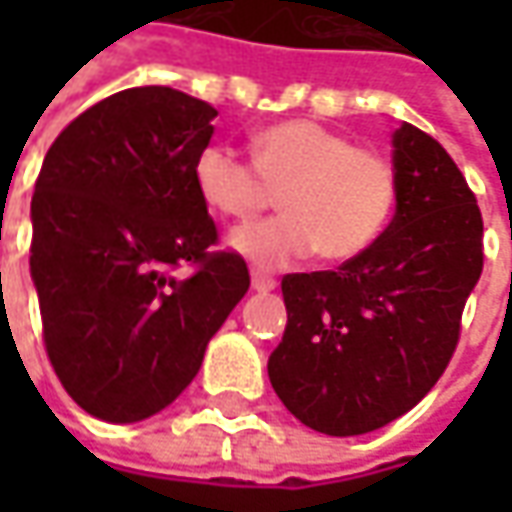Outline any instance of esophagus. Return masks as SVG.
<instances>
[{"label":"esophagus","instance_id":"34e87169","mask_svg":"<svg viewBox=\"0 0 512 512\" xmlns=\"http://www.w3.org/2000/svg\"><path fill=\"white\" fill-rule=\"evenodd\" d=\"M250 282H253V290H259V293H267V290H273V287H276V279H273V276H267V273H262V270H253Z\"/></svg>","mask_w":512,"mask_h":512}]
</instances>
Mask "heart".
Listing matches in <instances>:
<instances>
[{"label": "heart", "mask_w": 512, "mask_h": 512, "mask_svg": "<svg viewBox=\"0 0 512 512\" xmlns=\"http://www.w3.org/2000/svg\"><path fill=\"white\" fill-rule=\"evenodd\" d=\"M193 185L227 219H253L279 190L282 216L230 236V245L262 267L290 265L313 250L327 262L353 259L382 236L396 207L390 159L310 119L259 130L253 162L222 142L205 145L193 159Z\"/></svg>", "instance_id": "heart-1"}]
</instances>
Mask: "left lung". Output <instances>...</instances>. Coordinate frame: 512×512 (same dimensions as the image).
Here are the masks:
<instances>
[{
	"label": "left lung",
	"mask_w": 512,
	"mask_h": 512,
	"mask_svg": "<svg viewBox=\"0 0 512 512\" xmlns=\"http://www.w3.org/2000/svg\"><path fill=\"white\" fill-rule=\"evenodd\" d=\"M396 216L336 270L287 273V327L270 353L276 396L327 436L379 430L422 402L450 364L482 276V210L450 153L393 133Z\"/></svg>",
	"instance_id": "obj_1"
}]
</instances>
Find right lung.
Returning a JSON list of instances; mask_svg holds the SVG:
<instances>
[{"mask_svg": "<svg viewBox=\"0 0 512 512\" xmlns=\"http://www.w3.org/2000/svg\"><path fill=\"white\" fill-rule=\"evenodd\" d=\"M216 108L148 85L90 105L42 162L30 276L42 339L68 396L105 422L168 407L250 287L193 185ZM190 266L187 277L175 270Z\"/></svg>", "mask_w": 512, "mask_h": 512, "instance_id": "add662e5", "label": "right lung"}]
</instances>
